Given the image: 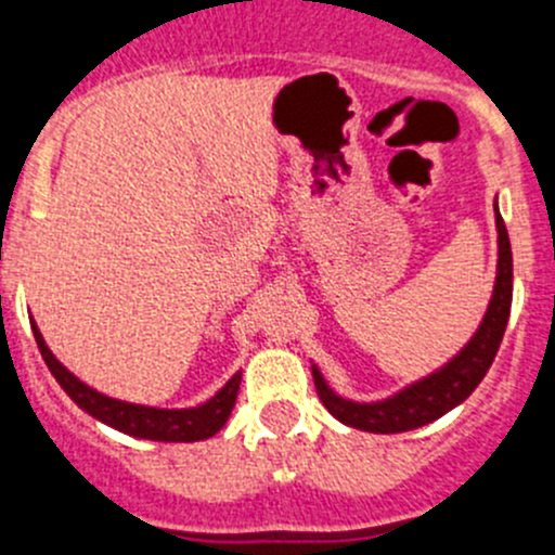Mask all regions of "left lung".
Segmentation results:
<instances>
[{"label":"left lung","mask_w":555,"mask_h":555,"mask_svg":"<svg viewBox=\"0 0 555 555\" xmlns=\"http://www.w3.org/2000/svg\"><path fill=\"white\" fill-rule=\"evenodd\" d=\"M496 228H499V273L496 287H493L491 306L482 320L480 331L475 333L464 352L459 358L450 360L442 371L431 374L428 379L417 382V385L406 387L398 392L396 398H387L382 403H352L338 398L331 387L325 385L320 371L314 369V385L317 396L325 403L327 412L336 421L347 423V426L360 428V431L371 434H401L421 428L426 423L437 421L444 412L459 406L464 398L472 396L477 385L482 382L486 371L491 369L493 358L502 344L504 327L509 320V306H513V249H509L507 224H504L502 214L496 211Z\"/></svg>","instance_id":"left-lung-1"}]
</instances>
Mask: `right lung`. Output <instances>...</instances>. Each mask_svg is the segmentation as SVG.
Masks as SVG:
<instances>
[{"label":"right lung","instance_id":"1","mask_svg":"<svg viewBox=\"0 0 555 555\" xmlns=\"http://www.w3.org/2000/svg\"><path fill=\"white\" fill-rule=\"evenodd\" d=\"M31 331H35V341L37 347H40L42 360H46V365L51 369V374L56 376L59 385L64 387V392H67L83 412H89L91 417L102 421L105 426L116 428V431L129 434V437L154 439V442H197V439H208L228 423L230 412H233L235 406V398H238L241 374H235L211 401L203 403V406L197 409H154L116 401V398L102 396V392L91 390L89 385L75 379V376L53 358V352L46 347L37 325H31Z\"/></svg>","mask_w":555,"mask_h":555}]
</instances>
